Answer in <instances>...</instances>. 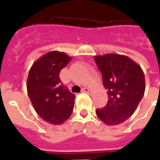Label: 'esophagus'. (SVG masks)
<instances>
[{"mask_svg": "<svg viewBox=\"0 0 160 160\" xmlns=\"http://www.w3.org/2000/svg\"><path fill=\"white\" fill-rule=\"evenodd\" d=\"M82 92H86V93H88V94H92V91H91L89 88H85L82 89Z\"/></svg>", "mask_w": 160, "mask_h": 160, "instance_id": "obj_1", "label": "esophagus"}]
</instances>
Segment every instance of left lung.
Here are the masks:
<instances>
[{
  "mask_svg": "<svg viewBox=\"0 0 160 160\" xmlns=\"http://www.w3.org/2000/svg\"><path fill=\"white\" fill-rule=\"evenodd\" d=\"M108 102L96 110L98 118L107 126H116L129 119L135 112L145 90V74L137 62L128 56L107 53L94 56Z\"/></svg>",
  "mask_w": 160,
  "mask_h": 160,
  "instance_id": "left-lung-1",
  "label": "left lung"
}]
</instances>
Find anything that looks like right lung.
Returning <instances> with one entry per match:
<instances>
[{"label": "right lung", "mask_w": 160, "mask_h": 160, "mask_svg": "<svg viewBox=\"0 0 160 160\" xmlns=\"http://www.w3.org/2000/svg\"><path fill=\"white\" fill-rule=\"evenodd\" d=\"M72 59L67 53L51 51L37 59L30 68L27 92L35 112L44 121L61 125L69 118L75 95L60 80L61 69Z\"/></svg>", "instance_id": "1"}]
</instances>
